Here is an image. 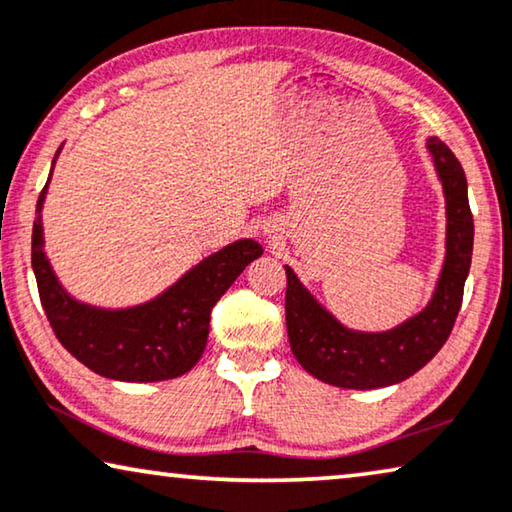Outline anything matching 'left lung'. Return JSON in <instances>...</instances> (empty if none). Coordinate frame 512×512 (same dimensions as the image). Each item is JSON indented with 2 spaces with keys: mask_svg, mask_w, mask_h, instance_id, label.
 <instances>
[{
  "mask_svg": "<svg viewBox=\"0 0 512 512\" xmlns=\"http://www.w3.org/2000/svg\"><path fill=\"white\" fill-rule=\"evenodd\" d=\"M445 192V262L424 311L390 331H352L315 301L290 266L285 292L287 336L297 362L322 383L345 390H376L401 383L431 362L455 327L473 255V215L464 169L441 139H429Z\"/></svg>",
  "mask_w": 512,
  "mask_h": 512,
  "instance_id": "obj_1",
  "label": "left lung"
}]
</instances>
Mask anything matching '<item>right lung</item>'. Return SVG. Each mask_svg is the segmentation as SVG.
Instances as JSON below:
<instances>
[{"label":"right lung","mask_w":512,"mask_h":512,"mask_svg":"<svg viewBox=\"0 0 512 512\" xmlns=\"http://www.w3.org/2000/svg\"><path fill=\"white\" fill-rule=\"evenodd\" d=\"M46 190L48 183L39 194L37 213ZM259 255L262 246L253 239L236 241L199 262L148 304L106 311L64 292L43 253L41 218L32 232V269L57 341L99 376L125 383H157L190 371L206 348L213 306Z\"/></svg>","instance_id":"obj_1"}]
</instances>
